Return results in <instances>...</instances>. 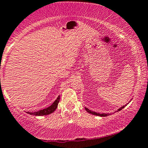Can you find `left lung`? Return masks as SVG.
<instances>
[{"label": "left lung", "mask_w": 148, "mask_h": 148, "mask_svg": "<svg viewBox=\"0 0 148 148\" xmlns=\"http://www.w3.org/2000/svg\"><path fill=\"white\" fill-rule=\"evenodd\" d=\"M125 106H126V105H125ZM125 106H123V107H121V108H119V109L118 110V111H121V110L123 109V108ZM85 109H86V111L87 112H88V113H91V114H93V115H96V116H101V117H106V116H109V115H111V114H110V113H101H101H96V112L91 111V110L88 109V108H86V107H85Z\"/></svg>", "instance_id": "obj_1"}]
</instances>
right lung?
I'll return each mask as SVG.
<instances>
[{
	"label": "right lung",
	"instance_id": "add662e5",
	"mask_svg": "<svg viewBox=\"0 0 148 148\" xmlns=\"http://www.w3.org/2000/svg\"><path fill=\"white\" fill-rule=\"evenodd\" d=\"M60 96L57 97V99L54 101V102L50 106H49L48 108H45V109L40 110V111H37V112H34V113H29V112H27V113L30 115H35V116H46V115L50 114V113H53V112L55 111L56 108H57V106H58L59 102H60Z\"/></svg>",
	"mask_w": 148,
	"mask_h": 148
}]
</instances>
